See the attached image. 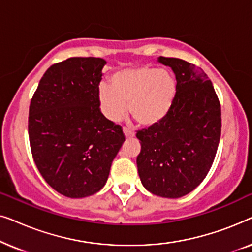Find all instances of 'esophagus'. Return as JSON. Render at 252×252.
<instances>
[{
    "label": "esophagus",
    "instance_id": "esophagus-1",
    "mask_svg": "<svg viewBox=\"0 0 252 252\" xmlns=\"http://www.w3.org/2000/svg\"><path fill=\"white\" fill-rule=\"evenodd\" d=\"M124 134H125V137L126 139H132V137L135 136V133L132 132V130H129L128 128H124Z\"/></svg>",
    "mask_w": 252,
    "mask_h": 252
}]
</instances>
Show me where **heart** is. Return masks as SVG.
<instances>
[{
    "label": "heart",
    "mask_w": 252,
    "mask_h": 252,
    "mask_svg": "<svg viewBox=\"0 0 252 252\" xmlns=\"http://www.w3.org/2000/svg\"><path fill=\"white\" fill-rule=\"evenodd\" d=\"M177 84L170 72L140 66L117 72L111 86L101 85V110L111 122H119L127 113L141 127H153L166 118L173 105Z\"/></svg>",
    "instance_id": "b5f03b06"
}]
</instances>
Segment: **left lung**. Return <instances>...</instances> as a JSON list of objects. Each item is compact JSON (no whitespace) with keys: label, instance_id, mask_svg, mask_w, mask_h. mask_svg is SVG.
Wrapping results in <instances>:
<instances>
[{"label":"left lung","instance_id":"obj_1","mask_svg":"<svg viewBox=\"0 0 252 252\" xmlns=\"http://www.w3.org/2000/svg\"><path fill=\"white\" fill-rule=\"evenodd\" d=\"M158 62L174 72L177 93L163 122L137 130V171L151 194L179 198L194 190L212 166L221 134V109L202 68L180 58L160 56Z\"/></svg>","mask_w":252,"mask_h":252}]
</instances>
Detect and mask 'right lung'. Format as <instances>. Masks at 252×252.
Wrapping results in <instances>:
<instances>
[{"label":"right lung","instance_id":"add662e5","mask_svg":"<svg viewBox=\"0 0 252 252\" xmlns=\"http://www.w3.org/2000/svg\"><path fill=\"white\" fill-rule=\"evenodd\" d=\"M106 62L71 57L48 68L30 105L33 159L50 187L70 198L101 190L125 135L99 109Z\"/></svg>","mask_w":252,"mask_h":252}]
</instances>
